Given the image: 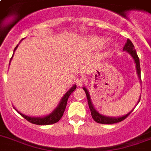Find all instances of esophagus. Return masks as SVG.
Instances as JSON below:
<instances>
[{
  "label": "esophagus",
  "instance_id": "1",
  "mask_svg": "<svg viewBox=\"0 0 151 151\" xmlns=\"http://www.w3.org/2000/svg\"><path fill=\"white\" fill-rule=\"evenodd\" d=\"M75 82L76 84H77V85H78V86H81V85L84 84V82H85V80L81 78H78L76 79Z\"/></svg>",
  "mask_w": 151,
  "mask_h": 151
}]
</instances>
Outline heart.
<instances>
[{
	"instance_id": "heart-1",
	"label": "heart",
	"mask_w": 151,
	"mask_h": 151,
	"mask_svg": "<svg viewBox=\"0 0 151 151\" xmlns=\"http://www.w3.org/2000/svg\"><path fill=\"white\" fill-rule=\"evenodd\" d=\"M85 45L91 49H97L103 45L104 38L96 35H91L84 39Z\"/></svg>"
}]
</instances>
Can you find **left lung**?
<instances>
[{
    "label": "left lung",
    "mask_w": 151,
    "mask_h": 151,
    "mask_svg": "<svg viewBox=\"0 0 151 151\" xmlns=\"http://www.w3.org/2000/svg\"><path fill=\"white\" fill-rule=\"evenodd\" d=\"M123 51L128 52L132 57V59H134V62L136 63V73H137V75H138L139 80V82L141 84V71H140V65H139V59L138 55H137V53H136V51L135 49V47H134L133 44L132 43V41L128 39L126 41V43L124 45V48H123ZM83 89L85 90V94H86V96H87L88 103V106H89L90 111H91V114H92V118L94 119L95 122H96L97 123H99V124H114V123H117V122H120L124 120L128 116H129L132 112L133 109L129 112L128 114H126L125 115H123V116H121V117H109V116H106V115H103L102 114L98 111V110L95 108V106L92 104V99H91V96H90V94L88 89L85 87H83ZM140 97L139 96V99L138 100L139 103V100H140Z\"/></svg>",
    "instance_id": "1"
}]
</instances>
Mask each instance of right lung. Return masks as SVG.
<instances>
[{"mask_svg": "<svg viewBox=\"0 0 151 151\" xmlns=\"http://www.w3.org/2000/svg\"><path fill=\"white\" fill-rule=\"evenodd\" d=\"M22 40H23V39H22ZM22 40L20 41V42L22 41ZM18 46H19V45H17V46H16L15 48V49H14L12 57L13 55H14V53H15V50L17 49ZM12 57L11 58V60L12 59ZM10 63H9V65H10ZM76 88H77V85H73V86H72L65 94H64L63 96L62 97L61 100H60V102L59 103V104L57 105L56 107L55 108V110H52V112H51L50 114H48L45 115V116H43V117H29V116L23 114H22L21 112H19L17 109H15V107L14 108H15V110H16L22 117H24L25 119H27L28 122H29L30 123H32V124H39V125H46V124H55V123H56V122H59V120H60V118L62 117V116L63 115L64 110L66 109V103H67V100H68L69 96H70L71 93L76 89Z\"/></svg>", "mask_w": 151, "mask_h": 151, "instance_id": "1", "label": "right lung"}]
</instances>
